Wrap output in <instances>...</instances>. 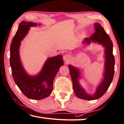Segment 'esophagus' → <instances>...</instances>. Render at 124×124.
Returning <instances> with one entry per match:
<instances>
[{"label":"esophagus","mask_w":124,"mask_h":124,"mask_svg":"<svg viewBox=\"0 0 124 124\" xmlns=\"http://www.w3.org/2000/svg\"><path fill=\"white\" fill-rule=\"evenodd\" d=\"M71 56L70 55H69V54H65L63 57V59L65 62H69V61L71 60Z\"/></svg>","instance_id":"obj_1"}]
</instances>
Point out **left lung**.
<instances>
[{
    "instance_id": "obj_1",
    "label": "left lung",
    "mask_w": 124,
    "mask_h": 124,
    "mask_svg": "<svg viewBox=\"0 0 124 124\" xmlns=\"http://www.w3.org/2000/svg\"><path fill=\"white\" fill-rule=\"evenodd\" d=\"M94 25L95 32L89 38H84L82 41L85 47L86 45H90L91 43H95L101 45L105 49L103 57L105 61L103 78L96 86L94 94L88 93L80 83L82 78L81 70L72 65L69 64L68 65L75 94L78 98L85 100H94L102 96L111 84L114 74L115 59L113 54V43L100 24L95 23Z\"/></svg>"
}]
</instances>
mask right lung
Masks as SVG:
<instances>
[{"label":"right lung","instance_id":"add662e5","mask_svg":"<svg viewBox=\"0 0 124 124\" xmlns=\"http://www.w3.org/2000/svg\"><path fill=\"white\" fill-rule=\"evenodd\" d=\"M37 25V23L26 21L19 24L10 46V64L14 81L23 94L30 99L42 100L52 93L54 79L64 62L62 55L48 57L36 75H30L25 71L19 55V47L30 27Z\"/></svg>","mask_w":124,"mask_h":124}]
</instances>
